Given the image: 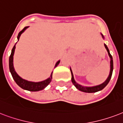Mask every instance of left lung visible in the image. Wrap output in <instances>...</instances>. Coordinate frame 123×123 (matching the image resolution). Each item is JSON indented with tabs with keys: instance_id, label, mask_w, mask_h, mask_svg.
Instances as JSON below:
<instances>
[{
	"instance_id": "obj_1",
	"label": "left lung",
	"mask_w": 123,
	"mask_h": 123,
	"mask_svg": "<svg viewBox=\"0 0 123 123\" xmlns=\"http://www.w3.org/2000/svg\"><path fill=\"white\" fill-rule=\"evenodd\" d=\"M103 36V35H102ZM105 48H106V51L108 52V55H109V56L110 58V74H109V76L107 78L105 81L102 84L99 85H98V86H92V87H86V86H81L80 85L78 84L76 81H74V76H73V74H72V72L71 69H70V71H71V74H72V82L73 83V85H74L76 87L78 90H81V91H82V92H88V93H92V92H98V91H99V90H103V88L105 87V86L108 85V83L110 81V79H111V77H112V72H113V68H114V67H113V60H112V55H110V51L108 50V47L106 45V44H105Z\"/></svg>"
}]
</instances>
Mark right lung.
Returning <instances> with one entry per match:
<instances>
[{
  "label": "right lung",
  "instance_id": "right-lung-1",
  "mask_svg": "<svg viewBox=\"0 0 123 123\" xmlns=\"http://www.w3.org/2000/svg\"><path fill=\"white\" fill-rule=\"evenodd\" d=\"M28 27H25L22 31L18 33V40L20 38L21 34L25 31V29H27ZM15 43V45H16ZM15 45L13 47V48L12 49V51H11V54L9 56V70L11 72V74L13 76V80L15 81V82L17 83V84L19 86H20L21 88L24 89V90H29V91H33V92H36V91H39L43 89L45 87H46L48 85L50 82L52 80V75H53V72L50 76V78H48L47 80L41 82H31V81H28L25 80H23L22 78H21L17 74V72H15L14 67H13V55H14V52H15ZM60 61H58L56 63V64L55 65V67H56L59 64Z\"/></svg>",
  "mask_w": 123,
  "mask_h": 123
}]
</instances>
